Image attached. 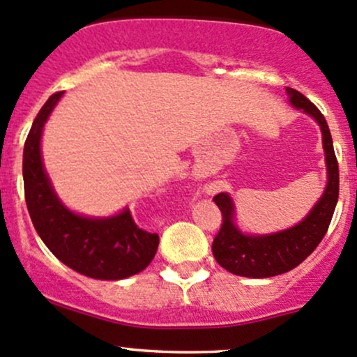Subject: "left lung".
Returning <instances> with one entry per match:
<instances>
[{
  "instance_id": "obj_1",
  "label": "left lung",
  "mask_w": 357,
  "mask_h": 357,
  "mask_svg": "<svg viewBox=\"0 0 357 357\" xmlns=\"http://www.w3.org/2000/svg\"><path fill=\"white\" fill-rule=\"evenodd\" d=\"M287 93L293 107L303 109V113L310 115L320 125L327 167V186L303 220L287 230L266 236H252L238 230L234 199L229 193H218L213 202L222 211V229L213 238L211 250L218 264L237 276L271 278L291 271L320 244L337 205L339 166L327 121L320 109L300 91L287 88Z\"/></svg>"
}]
</instances>
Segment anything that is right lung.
<instances>
[{
    "label": "right lung",
    "instance_id": "right-lung-1",
    "mask_svg": "<svg viewBox=\"0 0 357 357\" xmlns=\"http://www.w3.org/2000/svg\"><path fill=\"white\" fill-rule=\"evenodd\" d=\"M64 91L45 101L23 147V185L30 218L59 261L88 278L125 280L144 271L158 252L159 236L139 229L130 210L113 217H84L69 210L54 191L44 169L40 139L47 119Z\"/></svg>",
    "mask_w": 357,
    "mask_h": 357
}]
</instances>
